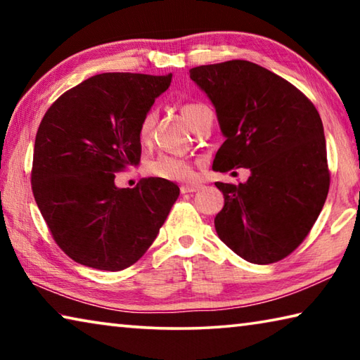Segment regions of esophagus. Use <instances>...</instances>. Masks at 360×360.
<instances>
[{
  "label": "esophagus",
  "instance_id": "esophagus-1",
  "mask_svg": "<svg viewBox=\"0 0 360 360\" xmlns=\"http://www.w3.org/2000/svg\"><path fill=\"white\" fill-rule=\"evenodd\" d=\"M200 184H184V186H181V192L182 193H191V192H197V191H200Z\"/></svg>",
  "mask_w": 360,
  "mask_h": 360
}]
</instances>
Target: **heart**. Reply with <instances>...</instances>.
I'll use <instances>...</instances> for the list:
<instances>
[{
	"mask_svg": "<svg viewBox=\"0 0 360 360\" xmlns=\"http://www.w3.org/2000/svg\"><path fill=\"white\" fill-rule=\"evenodd\" d=\"M205 109L208 108L202 105V103H186V105H182L181 111L184 114V117L187 119L188 124H191V127H193L197 124L200 114H202ZM155 120H157V112L154 109H149V111L143 115V119L139 122V127H138L139 141L148 143L152 138ZM148 169L150 174L167 181H187L193 176L192 162L186 157L176 155V154H158L154 160L149 163Z\"/></svg>",
	"mask_w": 360,
	"mask_h": 360,
	"instance_id": "heart-1",
	"label": "heart"
}]
</instances>
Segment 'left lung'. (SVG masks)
Returning a JSON list of instances; mask_svg holds the SVG:
<instances>
[{"instance_id":"left-lung-1","label":"left lung","mask_w":360,"mask_h":360,"mask_svg":"<svg viewBox=\"0 0 360 360\" xmlns=\"http://www.w3.org/2000/svg\"><path fill=\"white\" fill-rule=\"evenodd\" d=\"M191 79L214 105L225 136L212 169H251L238 186L216 182L224 193L219 238L251 264L288 257L307 238L330 186L318 109L285 79L246 60L197 66Z\"/></svg>"}]
</instances>
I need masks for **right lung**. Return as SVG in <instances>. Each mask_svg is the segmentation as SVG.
<instances>
[{
    "label": "right lung",
    "instance_id": "right-lung-1",
    "mask_svg": "<svg viewBox=\"0 0 360 360\" xmlns=\"http://www.w3.org/2000/svg\"><path fill=\"white\" fill-rule=\"evenodd\" d=\"M172 75L103 72L47 109L34 139L32 188L60 249L96 270L119 271L143 257L179 197L172 181L133 188L115 173L141 158L138 127Z\"/></svg>",
    "mask_w": 360,
    "mask_h": 360
}]
</instances>
